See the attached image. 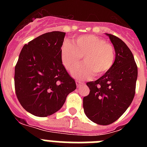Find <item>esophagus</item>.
Instances as JSON below:
<instances>
[{"label":"esophagus","mask_w":147,"mask_h":147,"mask_svg":"<svg viewBox=\"0 0 147 147\" xmlns=\"http://www.w3.org/2000/svg\"><path fill=\"white\" fill-rule=\"evenodd\" d=\"M76 86H77L78 88H80V87H81L82 85L84 84V83L82 82H80V81H76Z\"/></svg>","instance_id":"34e87169"}]
</instances>
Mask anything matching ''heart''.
<instances>
[{
    "label": "heart",
    "mask_w": 147,
    "mask_h": 147,
    "mask_svg": "<svg viewBox=\"0 0 147 147\" xmlns=\"http://www.w3.org/2000/svg\"><path fill=\"white\" fill-rule=\"evenodd\" d=\"M82 57L84 63L72 72L77 80H84L93 75L101 76L108 72L114 64L115 49L102 37L93 34L82 35L75 39L74 45L65 41L60 49V57L66 70L71 71L80 64Z\"/></svg>",
    "instance_id": "heart-1"
}]
</instances>
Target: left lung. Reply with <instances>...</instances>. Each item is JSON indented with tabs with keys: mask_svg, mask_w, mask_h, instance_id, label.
<instances>
[{
	"mask_svg": "<svg viewBox=\"0 0 147 147\" xmlns=\"http://www.w3.org/2000/svg\"><path fill=\"white\" fill-rule=\"evenodd\" d=\"M113 45L115 58L112 68L98 79L90 82L88 96L83 98L87 117L100 125H108L119 119L134 98L138 67L132 53L119 37L106 34Z\"/></svg>",
	"mask_w": 147,
	"mask_h": 147,
	"instance_id": "left-lung-1",
	"label": "left lung"
}]
</instances>
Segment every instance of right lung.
<instances>
[{
  "label": "right lung",
  "mask_w": 147,
  "mask_h": 147,
  "mask_svg": "<svg viewBox=\"0 0 147 147\" xmlns=\"http://www.w3.org/2000/svg\"><path fill=\"white\" fill-rule=\"evenodd\" d=\"M65 36L62 32L43 34L26 44L19 55L15 69L17 97L22 107L35 116L57 112L76 88L61 60Z\"/></svg>",
  "instance_id": "right-lung-1"
}]
</instances>
